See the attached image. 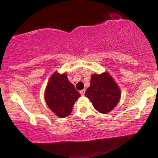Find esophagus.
I'll return each instance as SVG.
<instances>
[{"mask_svg": "<svg viewBox=\"0 0 158 158\" xmlns=\"http://www.w3.org/2000/svg\"><path fill=\"white\" fill-rule=\"evenodd\" d=\"M85 89L80 90L81 95V96H84V95H85Z\"/></svg>", "mask_w": 158, "mask_h": 158, "instance_id": "1", "label": "esophagus"}]
</instances>
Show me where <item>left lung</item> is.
<instances>
[{
	"label": "left lung",
	"instance_id": "1",
	"mask_svg": "<svg viewBox=\"0 0 158 158\" xmlns=\"http://www.w3.org/2000/svg\"><path fill=\"white\" fill-rule=\"evenodd\" d=\"M85 95L91 101L96 110L102 114H108L118 104L121 92L113 78L105 72L91 76L90 85Z\"/></svg>",
	"mask_w": 158,
	"mask_h": 158
}]
</instances>
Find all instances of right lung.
<instances>
[{
	"label": "right lung",
	"mask_w": 158,
	"mask_h": 158,
	"mask_svg": "<svg viewBox=\"0 0 158 158\" xmlns=\"http://www.w3.org/2000/svg\"><path fill=\"white\" fill-rule=\"evenodd\" d=\"M81 94L69 81L66 73L57 72L50 77L44 93V99L52 111L61 118L68 117Z\"/></svg>",
	"instance_id": "right-lung-1"
}]
</instances>
